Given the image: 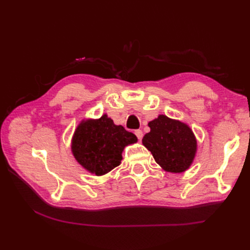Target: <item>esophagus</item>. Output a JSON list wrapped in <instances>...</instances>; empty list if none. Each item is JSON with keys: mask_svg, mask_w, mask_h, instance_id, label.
<instances>
[{"mask_svg": "<svg viewBox=\"0 0 250 250\" xmlns=\"http://www.w3.org/2000/svg\"><path fill=\"white\" fill-rule=\"evenodd\" d=\"M134 134L137 135V138H138L140 141L142 140V138H143V131H142V130H140V129H139V130H135V131H134Z\"/></svg>", "mask_w": 250, "mask_h": 250, "instance_id": "obj_1", "label": "esophagus"}]
</instances>
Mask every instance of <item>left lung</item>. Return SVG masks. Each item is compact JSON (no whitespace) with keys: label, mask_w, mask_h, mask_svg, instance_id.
Wrapping results in <instances>:
<instances>
[{"label":"left lung","mask_w":250,"mask_h":250,"mask_svg":"<svg viewBox=\"0 0 250 250\" xmlns=\"http://www.w3.org/2000/svg\"><path fill=\"white\" fill-rule=\"evenodd\" d=\"M148 126L150 132L144 135L142 142L152 153L155 162L165 171L172 173L188 169L197 149L191 128L164 115L151 121Z\"/></svg>","instance_id":"8db88e82"}]
</instances>
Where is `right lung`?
Here are the masks:
<instances>
[{
	"mask_svg": "<svg viewBox=\"0 0 250 250\" xmlns=\"http://www.w3.org/2000/svg\"><path fill=\"white\" fill-rule=\"evenodd\" d=\"M137 141L132 132L103 115L79 124L72 140V152L83 168L100 176L118 167L125 146Z\"/></svg>",
	"mask_w": 250,
	"mask_h": 250,
	"instance_id": "1",
	"label": "right lung"
}]
</instances>
